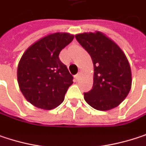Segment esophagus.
<instances>
[{"label": "esophagus", "instance_id": "1", "mask_svg": "<svg viewBox=\"0 0 146 146\" xmlns=\"http://www.w3.org/2000/svg\"><path fill=\"white\" fill-rule=\"evenodd\" d=\"M80 73H78L77 75H76V76H75V78H76V80H77L80 78Z\"/></svg>", "mask_w": 146, "mask_h": 146}]
</instances>
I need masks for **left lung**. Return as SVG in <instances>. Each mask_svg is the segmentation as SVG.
Masks as SVG:
<instances>
[{
    "label": "left lung",
    "instance_id": "left-lung-1",
    "mask_svg": "<svg viewBox=\"0 0 146 146\" xmlns=\"http://www.w3.org/2000/svg\"><path fill=\"white\" fill-rule=\"evenodd\" d=\"M76 38L94 66L93 88L84 93L85 100L102 111L117 107L128 96L132 84L130 63L124 51L100 31L77 34Z\"/></svg>",
    "mask_w": 146,
    "mask_h": 146
}]
</instances>
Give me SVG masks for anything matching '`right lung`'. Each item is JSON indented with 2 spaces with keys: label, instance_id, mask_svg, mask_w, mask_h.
I'll list each match as a JSON object with an SVG mask.
<instances>
[{
  "label": "right lung",
  "instance_id": "right-lung-1",
  "mask_svg": "<svg viewBox=\"0 0 146 146\" xmlns=\"http://www.w3.org/2000/svg\"><path fill=\"white\" fill-rule=\"evenodd\" d=\"M73 39L74 35L66 32L49 34L23 53L17 67V81L24 97L34 106L49 110L63 102L73 76L59 54Z\"/></svg>",
  "mask_w": 146,
  "mask_h": 146
}]
</instances>
